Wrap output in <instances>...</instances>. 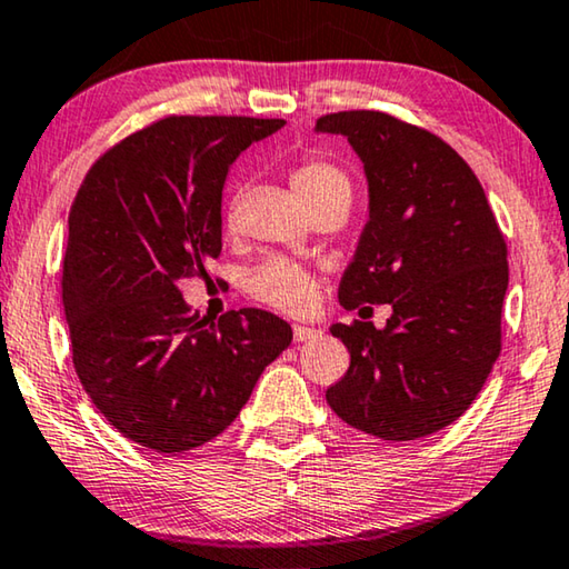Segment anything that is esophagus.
<instances>
[{"instance_id":"esophagus-1","label":"esophagus","mask_w":569,"mask_h":569,"mask_svg":"<svg viewBox=\"0 0 569 569\" xmlns=\"http://www.w3.org/2000/svg\"><path fill=\"white\" fill-rule=\"evenodd\" d=\"M319 329L313 327H303V323H293V341H311L319 337Z\"/></svg>"}]
</instances>
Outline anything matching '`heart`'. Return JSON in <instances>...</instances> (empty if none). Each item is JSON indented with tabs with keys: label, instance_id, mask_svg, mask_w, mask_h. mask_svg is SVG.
<instances>
[{
	"label": "heart",
	"instance_id": "1",
	"mask_svg": "<svg viewBox=\"0 0 569 569\" xmlns=\"http://www.w3.org/2000/svg\"><path fill=\"white\" fill-rule=\"evenodd\" d=\"M288 179L296 194L309 204V210H319L321 204L351 200V182L347 171L333 164L331 159L309 151L299 157L288 169ZM246 288L252 299L286 313H301L317 299V276L303 266L286 258H268L256 266L246 278Z\"/></svg>",
	"mask_w": 569,
	"mask_h": 569
}]
</instances>
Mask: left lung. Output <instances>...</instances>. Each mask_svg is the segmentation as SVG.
<instances>
[{
    "label": "left lung",
    "instance_id": "obj_1",
    "mask_svg": "<svg viewBox=\"0 0 569 569\" xmlns=\"http://www.w3.org/2000/svg\"><path fill=\"white\" fill-rule=\"evenodd\" d=\"M317 129L345 133L369 182V220L339 303L392 306L385 329L333 323L351 362L327 402L382 440L430 436L471 408L499 359L503 232L473 169L428 129L382 111L327 113Z\"/></svg>",
    "mask_w": 569,
    "mask_h": 569
}]
</instances>
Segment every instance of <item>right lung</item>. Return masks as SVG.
I'll return each mask as SVG.
<instances>
[{
	"label": "right lung",
	"instance_id": "right-lung-1",
	"mask_svg": "<svg viewBox=\"0 0 569 569\" xmlns=\"http://www.w3.org/2000/svg\"><path fill=\"white\" fill-rule=\"evenodd\" d=\"M283 119L164 116L98 157L68 218L62 303L78 380L139 446L182 453L238 418L263 369L291 345L276 313L207 323L177 281L222 250V184Z\"/></svg>",
	"mask_w": 569,
	"mask_h": 569
}]
</instances>
